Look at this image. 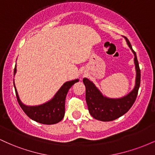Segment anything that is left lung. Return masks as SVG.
Listing matches in <instances>:
<instances>
[{"mask_svg":"<svg viewBox=\"0 0 155 155\" xmlns=\"http://www.w3.org/2000/svg\"><path fill=\"white\" fill-rule=\"evenodd\" d=\"M127 45L134 54L136 67V83L135 87L127 95L120 98H110L104 95L95 86V84L87 78H84L83 82L86 87V101L88 110L91 116L97 120L109 122L122 117L132 107L138 95L140 82V71L137 60L136 54L133 49L129 40L124 37Z\"/></svg>","mask_w":155,"mask_h":155,"instance_id":"left-lung-1","label":"left lung"}]
</instances>
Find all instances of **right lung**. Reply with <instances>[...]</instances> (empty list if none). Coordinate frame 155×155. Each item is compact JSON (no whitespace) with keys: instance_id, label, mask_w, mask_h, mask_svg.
Wrapping results in <instances>:
<instances>
[{"instance_id":"1","label":"right lung","mask_w":155,"mask_h":155,"mask_svg":"<svg viewBox=\"0 0 155 155\" xmlns=\"http://www.w3.org/2000/svg\"><path fill=\"white\" fill-rule=\"evenodd\" d=\"M17 73V65H15L14 71V76ZM79 79H76L72 81H66L57 92L54 97L50 101L38 106H27L21 101L15 86L16 95L19 106L31 120L44 124H53L59 122L63 119L65 115V103L67 93L74 84L78 82Z\"/></svg>"}]
</instances>
